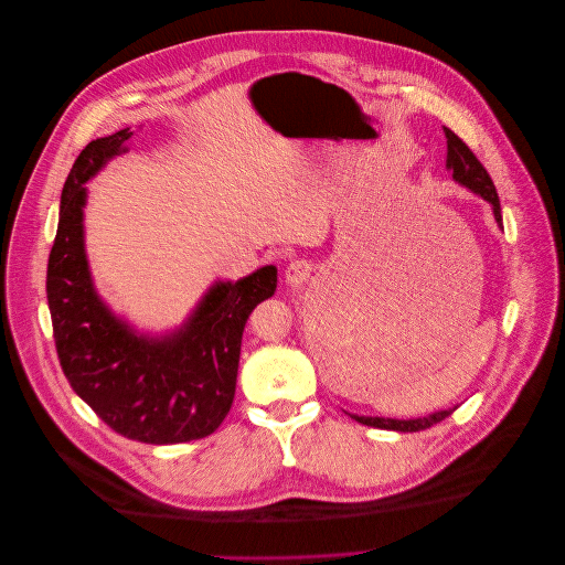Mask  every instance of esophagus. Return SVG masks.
Instances as JSON below:
<instances>
[{"mask_svg": "<svg viewBox=\"0 0 565 565\" xmlns=\"http://www.w3.org/2000/svg\"><path fill=\"white\" fill-rule=\"evenodd\" d=\"M311 271H313V265H311L309 260L298 258V260H291V263L287 265V269H285V280H287L289 285H302V282H307V280L311 278Z\"/></svg>", "mask_w": 565, "mask_h": 565, "instance_id": "34e87169", "label": "esophagus"}]
</instances>
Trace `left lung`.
<instances>
[{"label":"left lung","mask_w":565,"mask_h":565,"mask_svg":"<svg viewBox=\"0 0 565 565\" xmlns=\"http://www.w3.org/2000/svg\"><path fill=\"white\" fill-rule=\"evenodd\" d=\"M446 135V143H448V157H446V167L452 171V178L468 186L470 191H475L477 195H481L487 200L493 209V217L498 222V226H502V215H500V200L495 193V186L487 173L481 161L475 157V152L450 130L444 128ZM457 408V406H455ZM455 408L448 411H435L428 417H415V419H392V417H365V415H352L356 422L365 424V426H374V428H385V430H398V433H415V430H426L433 424H439L441 419H446L448 415L455 413Z\"/></svg>","instance_id":"1"}]
</instances>
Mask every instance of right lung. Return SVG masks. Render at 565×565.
<instances>
[{
    "instance_id": "obj_1",
    "label": "right lung",
    "mask_w": 565,
    "mask_h": 565,
    "mask_svg": "<svg viewBox=\"0 0 565 565\" xmlns=\"http://www.w3.org/2000/svg\"><path fill=\"white\" fill-rule=\"evenodd\" d=\"M135 130L90 141L74 162L47 263V305L61 367L72 390L115 433L143 444L202 439L228 415L245 322L278 282L265 265L237 282H215L186 323L143 337L115 318L93 289L82 233L86 189L106 161L128 152Z\"/></svg>"
}]
</instances>
